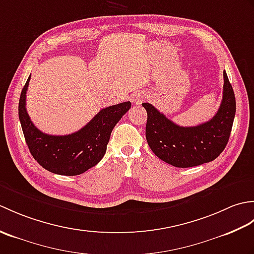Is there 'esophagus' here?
I'll return each instance as SVG.
<instances>
[{
    "mask_svg": "<svg viewBox=\"0 0 254 254\" xmlns=\"http://www.w3.org/2000/svg\"><path fill=\"white\" fill-rule=\"evenodd\" d=\"M144 99H145V95L143 94V93H138V94H136V95H134L133 97H132V102L133 104H136V105H139V104H142V101H144Z\"/></svg>",
    "mask_w": 254,
    "mask_h": 254,
    "instance_id": "esophagus-1",
    "label": "esophagus"
}]
</instances>
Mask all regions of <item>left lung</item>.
Returning a JSON list of instances; mask_svg holds the SVG:
<instances>
[{"label": "left lung", "instance_id": "8db88e82", "mask_svg": "<svg viewBox=\"0 0 254 254\" xmlns=\"http://www.w3.org/2000/svg\"><path fill=\"white\" fill-rule=\"evenodd\" d=\"M147 111L146 139L153 153L165 163L189 168L216 159L225 149L236 115L233 86L224 71V91L219 109L209 121L196 127H180L156 108L144 102Z\"/></svg>", "mask_w": 254, "mask_h": 254}]
</instances>
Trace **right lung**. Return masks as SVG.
Instances as JSON below:
<instances>
[{
  "mask_svg": "<svg viewBox=\"0 0 254 254\" xmlns=\"http://www.w3.org/2000/svg\"><path fill=\"white\" fill-rule=\"evenodd\" d=\"M30 76L21 90L18 117L27 146L37 163L61 176H77L96 166L104 157L111 132L131 108V102L101 109L84 127L68 135H49L35 127L26 110V93Z\"/></svg>",
  "mask_w": 254,
  "mask_h": 254,
  "instance_id": "1",
  "label": "right lung"
}]
</instances>
